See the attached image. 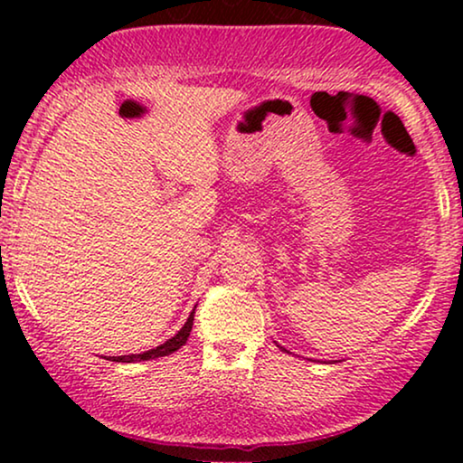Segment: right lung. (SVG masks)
Here are the masks:
<instances>
[{"label":"right lung","mask_w":463,"mask_h":463,"mask_svg":"<svg viewBox=\"0 0 463 463\" xmlns=\"http://www.w3.org/2000/svg\"><path fill=\"white\" fill-rule=\"evenodd\" d=\"M194 314H195V309H194L192 314H189L187 322H185V325H183L181 331L176 333L173 339L164 341L162 345L154 347V350H147V352H143V354H130V356H109L107 360H111V363H137V360H149V358L168 356V354H173V352L179 350L181 345H185V341H187L189 333H192V326H194Z\"/></svg>","instance_id":"right-lung-1"}]
</instances>
